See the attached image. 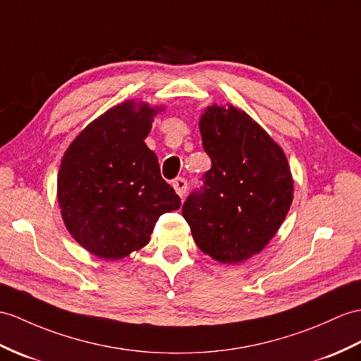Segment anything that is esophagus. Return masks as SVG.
Returning a JSON list of instances; mask_svg holds the SVG:
<instances>
[{
  "label": "esophagus",
  "mask_w": 361,
  "mask_h": 361,
  "mask_svg": "<svg viewBox=\"0 0 361 361\" xmlns=\"http://www.w3.org/2000/svg\"><path fill=\"white\" fill-rule=\"evenodd\" d=\"M173 188H175V192H177V194L183 198L184 194H186V190H188V181L184 178L173 180Z\"/></svg>",
  "instance_id": "esophagus-1"
}]
</instances>
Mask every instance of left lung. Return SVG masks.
Returning <instances> with one entry per match:
<instances>
[{
  "label": "left lung",
  "instance_id": "1",
  "mask_svg": "<svg viewBox=\"0 0 361 361\" xmlns=\"http://www.w3.org/2000/svg\"><path fill=\"white\" fill-rule=\"evenodd\" d=\"M200 132L212 166L183 204L197 246L220 263L258 254L281 226L294 194L281 147L233 106H211Z\"/></svg>",
  "mask_w": 361,
  "mask_h": 361
}]
</instances>
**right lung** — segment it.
I'll list each match as a JSON object with an SVG mask.
<instances>
[{"label":"right lung","mask_w":361,"mask_h":361,"mask_svg":"<svg viewBox=\"0 0 361 361\" xmlns=\"http://www.w3.org/2000/svg\"><path fill=\"white\" fill-rule=\"evenodd\" d=\"M160 109L126 102L73 140L58 172V203L67 231L104 259L145 247L158 219L177 211L180 197L145 145Z\"/></svg>","instance_id":"1"}]
</instances>
